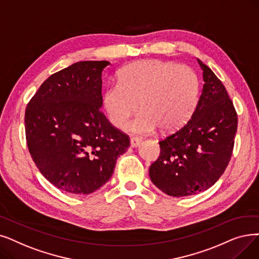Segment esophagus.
<instances>
[{
	"label": "esophagus",
	"instance_id": "obj_1",
	"mask_svg": "<svg viewBox=\"0 0 259 259\" xmlns=\"http://www.w3.org/2000/svg\"><path fill=\"white\" fill-rule=\"evenodd\" d=\"M141 143H142V139H140V138H131V140H130V145L132 148L138 147Z\"/></svg>",
	"mask_w": 259,
	"mask_h": 259
}]
</instances>
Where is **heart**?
<instances>
[{
  "label": "heart",
  "instance_id": "obj_1",
  "mask_svg": "<svg viewBox=\"0 0 259 259\" xmlns=\"http://www.w3.org/2000/svg\"><path fill=\"white\" fill-rule=\"evenodd\" d=\"M199 92V78L190 67L144 59L120 70L118 82L106 88L103 104L110 121L117 128L126 126L139 106L140 113L129 126L131 132L146 134L159 126L162 131L171 132L192 116Z\"/></svg>",
  "mask_w": 259,
  "mask_h": 259
}]
</instances>
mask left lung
<instances>
[{
	"label": "left lung",
	"mask_w": 259,
	"mask_h": 259,
	"mask_svg": "<svg viewBox=\"0 0 259 259\" xmlns=\"http://www.w3.org/2000/svg\"><path fill=\"white\" fill-rule=\"evenodd\" d=\"M197 60L204 81L198 105L186 125L160 141V156L149 168L151 182L172 197L196 195L218 181L237 131V113L226 88Z\"/></svg>",
	"instance_id": "8db88e82"
}]
</instances>
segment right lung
I'll return each mask as SVG.
<instances>
[{
    "label": "right lung",
    "instance_id": "obj_1",
    "mask_svg": "<svg viewBox=\"0 0 259 259\" xmlns=\"http://www.w3.org/2000/svg\"><path fill=\"white\" fill-rule=\"evenodd\" d=\"M109 61H79L53 74L25 111L29 153L40 172L63 192L88 195L105 185L129 137L109 122L102 74Z\"/></svg>",
    "mask_w": 259,
    "mask_h": 259
}]
</instances>
